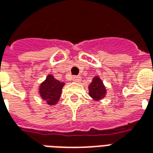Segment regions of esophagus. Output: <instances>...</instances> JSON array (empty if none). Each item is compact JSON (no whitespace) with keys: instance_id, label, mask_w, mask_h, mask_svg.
<instances>
[{"instance_id":"1","label":"esophagus","mask_w":153,"mask_h":153,"mask_svg":"<svg viewBox=\"0 0 153 153\" xmlns=\"http://www.w3.org/2000/svg\"><path fill=\"white\" fill-rule=\"evenodd\" d=\"M73 81L75 83H79L81 81V78L79 76H74L73 77Z\"/></svg>"}]
</instances>
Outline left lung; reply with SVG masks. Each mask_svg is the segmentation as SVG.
Wrapping results in <instances>:
<instances>
[{
    "instance_id": "8db88e82",
    "label": "left lung",
    "mask_w": 153,
    "mask_h": 153,
    "mask_svg": "<svg viewBox=\"0 0 153 153\" xmlns=\"http://www.w3.org/2000/svg\"><path fill=\"white\" fill-rule=\"evenodd\" d=\"M88 89H89L90 97L96 101L101 100L106 96V88L103 85L102 81L99 77L96 76L93 78V82L90 83Z\"/></svg>"
}]
</instances>
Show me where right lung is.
Listing matches in <instances>:
<instances>
[{"label": "right lung", "instance_id": "obj_1", "mask_svg": "<svg viewBox=\"0 0 153 153\" xmlns=\"http://www.w3.org/2000/svg\"><path fill=\"white\" fill-rule=\"evenodd\" d=\"M65 83L56 79L52 75L49 74L46 80L39 88V93L42 98L45 100L48 105H55L60 99L61 90Z\"/></svg>", "mask_w": 153, "mask_h": 153}]
</instances>
